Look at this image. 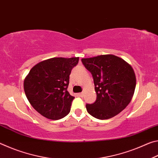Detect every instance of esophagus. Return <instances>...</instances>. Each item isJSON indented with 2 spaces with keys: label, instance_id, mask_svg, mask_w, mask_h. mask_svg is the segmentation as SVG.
<instances>
[{
  "label": "esophagus",
  "instance_id": "esophagus-1",
  "mask_svg": "<svg viewBox=\"0 0 158 158\" xmlns=\"http://www.w3.org/2000/svg\"><path fill=\"white\" fill-rule=\"evenodd\" d=\"M79 95L80 96V97H83V95H84V93H83V92L79 93Z\"/></svg>",
  "mask_w": 158,
  "mask_h": 158
}]
</instances>
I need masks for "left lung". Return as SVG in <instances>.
I'll list each match as a JSON object with an SVG mask.
<instances>
[{
	"label": "left lung",
	"instance_id": "left-lung-1",
	"mask_svg": "<svg viewBox=\"0 0 158 158\" xmlns=\"http://www.w3.org/2000/svg\"><path fill=\"white\" fill-rule=\"evenodd\" d=\"M91 73L97 94L96 101L87 105V111L100 120L116 116L129 105L136 87L135 71L123 58L112 54L82 58Z\"/></svg>",
	"mask_w": 158,
	"mask_h": 158
}]
</instances>
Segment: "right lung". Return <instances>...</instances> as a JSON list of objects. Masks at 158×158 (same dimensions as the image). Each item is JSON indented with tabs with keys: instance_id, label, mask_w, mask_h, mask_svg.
Listing matches in <instances>:
<instances>
[{
	"instance_id": "obj_1",
	"label": "right lung",
	"mask_w": 158,
	"mask_h": 158,
	"mask_svg": "<svg viewBox=\"0 0 158 158\" xmlns=\"http://www.w3.org/2000/svg\"><path fill=\"white\" fill-rule=\"evenodd\" d=\"M79 57L52 58L36 64L23 81V89L31 106L42 116L58 120L70 111L74 97L68 91L71 70Z\"/></svg>"
}]
</instances>
